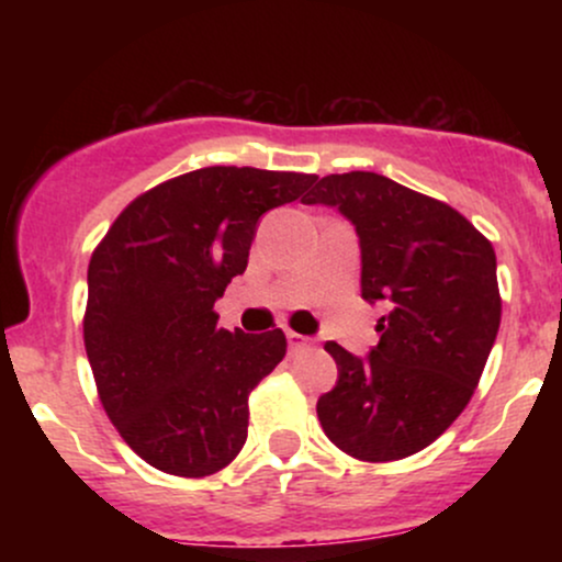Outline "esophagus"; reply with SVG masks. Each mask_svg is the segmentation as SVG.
Returning a JSON list of instances; mask_svg holds the SVG:
<instances>
[{"label":"esophagus","mask_w":562,"mask_h":562,"mask_svg":"<svg viewBox=\"0 0 562 562\" xmlns=\"http://www.w3.org/2000/svg\"><path fill=\"white\" fill-rule=\"evenodd\" d=\"M285 335H288L290 351H301V348L312 346V338H306V335H301V333H293V330H288Z\"/></svg>","instance_id":"34e87169"}]
</instances>
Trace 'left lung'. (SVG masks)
Masks as SVG:
<instances>
[{"instance_id":"1","label":"left lung","mask_w":562,"mask_h":562,"mask_svg":"<svg viewBox=\"0 0 562 562\" xmlns=\"http://www.w3.org/2000/svg\"><path fill=\"white\" fill-rule=\"evenodd\" d=\"M301 203L353 224L362 299L385 308L364 359L325 344L338 380L317 402L322 430L357 460H404L460 417L492 353L502 317L492 243L451 205L375 171L322 177Z\"/></svg>"}]
</instances>
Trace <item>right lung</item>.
<instances>
[{"instance_id": "obj_1", "label": "right lung", "mask_w": 562, "mask_h": 562, "mask_svg": "<svg viewBox=\"0 0 562 562\" xmlns=\"http://www.w3.org/2000/svg\"><path fill=\"white\" fill-rule=\"evenodd\" d=\"M314 179L250 166L182 173L132 200L97 245L83 346L108 417L147 465L203 479L240 454L248 393L288 340L222 330L214 303L248 267L259 218Z\"/></svg>"}]
</instances>
